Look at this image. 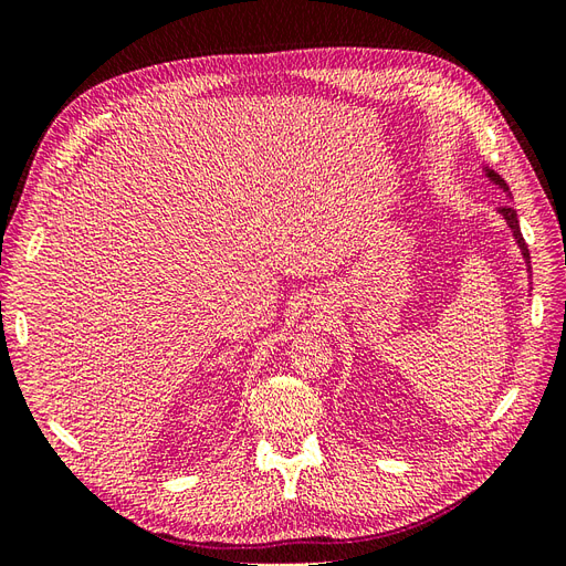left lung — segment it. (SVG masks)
<instances>
[{
	"mask_svg": "<svg viewBox=\"0 0 566 566\" xmlns=\"http://www.w3.org/2000/svg\"><path fill=\"white\" fill-rule=\"evenodd\" d=\"M486 175L495 181V184H501L505 191H507V186L503 184V179L495 175V172H491V169H486ZM499 212L505 217V221H507V227H510V231H512V235L517 238V245H520V250H522V254H524V260H526V266L531 269V256H528V248H526V243H524V235H522V231H520V219H517V212H515V208H512V205H503V208H499Z\"/></svg>",
	"mask_w": 566,
	"mask_h": 566,
	"instance_id": "left-lung-1",
	"label": "left lung"
}]
</instances>
